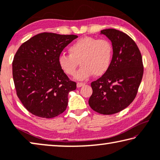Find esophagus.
<instances>
[{
    "label": "esophagus",
    "instance_id": "1",
    "mask_svg": "<svg viewBox=\"0 0 160 160\" xmlns=\"http://www.w3.org/2000/svg\"><path fill=\"white\" fill-rule=\"evenodd\" d=\"M83 85H85V83H84V82H78L77 83V87H78V88H80V87L83 86Z\"/></svg>",
    "mask_w": 160,
    "mask_h": 160
}]
</instances>
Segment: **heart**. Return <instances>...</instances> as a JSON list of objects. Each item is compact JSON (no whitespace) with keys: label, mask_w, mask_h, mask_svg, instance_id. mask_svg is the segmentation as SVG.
Instances as JSON below:
<instances>
[{"label":"heart","mask_w":160,"mask_h":160,"mask_svg":"<svg viewBox=\"0 0 160 160\" xmlns=\"http://www.w3.org/2000/svg\"><path fill=\"white\" fill-rule=\"evenodd\" d=\"M68 51L70 54L59 55V65L66 75L72 76L79 62L81 67L75 76L78 80L87 79L92 74L97 77L103 75L111 66L113 46L106 39L80 38L70 45Z\"/></svg>","instance_id":"obj_1"}]
</instances>
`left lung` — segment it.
Returning <instances> with one entry per match:
<instances>
[{
	"instance_id": "left-lung-1",
	"label": "left lung",
	"mask_w": 160,
	"mask_h": 160,
	"mask_svg": "<svg viewBox=\"0 0 160 160\" xmlns=\"http://www.w3.org/2000/svg\"><path fill=\"white\" fill-rule=\"evenodd\" d=\"M113 45V58L108 71L91 82L92 93L88 103L97 113L111 115L132 103L142 82L144 66L135 42L114 28L101 31Z\"/></svg>"
}]
</instances>
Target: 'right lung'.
Returning <instances> with one entry per match:
<instances>
[{"instance_id": "add662e5", "label": "right lung", "mask_w": 160, "mask_h": 160, "mask_svg": "<svg viewBox=\"0 0 160 160\" xmlns=\"http://www.w3.org/2000/svg\"><path fill=\"white\" fill-rule=\"evenodd\" d=\"M78 38L44 32L23 42L12 63L16 95L27 110L38 117H56L66 110L68 93L77 88L61 70L58 58Z\"/></svg>"}]
</instances>
